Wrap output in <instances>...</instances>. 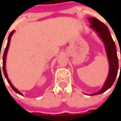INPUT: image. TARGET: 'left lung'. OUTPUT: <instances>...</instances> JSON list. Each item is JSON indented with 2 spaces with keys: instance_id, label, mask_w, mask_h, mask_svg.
Here are the masks:
<instances>
[{
  "instance_id": "1",
  "label": "left lung",
  "mask_w": 121,
  "mask_h": 121,
  "mask_svg": "<svg viewBox=\"0 0 121 121\" xmlns=\"http://www.w3.org/2000/svg\"><path fill=\"white\" fill-rule=\"evenodd\" d=\"M88 20L91 24L90 28L93 29L98 34V35H99L100 39L102 40L104 44L105 50L109 63V71L106 80L102 88L100 91L91 94V95H94L102 94L103 92L108 90L113 85L118 73L119 60L117 54L116 45L112 38L110 32L107 26L95 17H90L88 18Z\"/></svg>"
}]
</instances>
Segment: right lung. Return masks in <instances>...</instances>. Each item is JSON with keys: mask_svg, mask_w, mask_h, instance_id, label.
<instances>
[{"mask_svg": "<svg viewBox=\"0 0 121 121\" xmlns=\"http://www.w3.org/2000/svg\"><path fill=\"white\" fill-rule=\"evenodd\" d=\"M14 32H15V30L12 31L11 32V34H9V38H8L7 45V46H6V48H5V50H4V54H3V57H2V60H3V63H2V69H3V73H4V75L5 77H6V79H7L8 83H9V85H10V86H11V87L12 89L15 91L16 93H17L18 94L23 95L22 93H21V92H20V91L18 90L17 88H15V87L13 86V85L12 84V83L11 82V81L9 80V77H8V75H7V71H6V58H7V52H8V50H9V48L10 42H11V38L13 34H14Z\"/></svg>", "mask_w": 121, "mask_h": 121, "instance_id": "obj_1", "label": "right lung"}]
</instances>
